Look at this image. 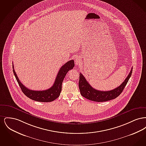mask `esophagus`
<instances>
[{"label":"esophagus","instance_id":"esophagus-1","mask_svg":"<svg viewBox=\"0 0 146 146\" xmlns=\"http://www.w3.org/2000/svg\"><path fill=\"white\" fill-rule=\"evenodd\" d=\"M75 63L76 64V65H79L81 64L82 63V60L80 59V58L79 57H76V58L75 59Z\"/></svg>","mask_w":146,"mask_h":146}]
</instances>
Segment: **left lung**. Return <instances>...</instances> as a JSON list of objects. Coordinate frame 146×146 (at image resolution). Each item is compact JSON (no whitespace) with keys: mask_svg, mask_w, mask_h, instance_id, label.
<instances>
[{"mask_svg":"<svg viewBox=\"0 0 146 146\" xmlns=\"http://www.w3.org/2000/svg\"><path fill=\"white\" fill-rule=\"evenodd\" d=\"M132 68L125 80L120 86L110 91H100L93 88L86 80L83 75L80 73L79 88L81 95L84 97L95 102H105L110 101L119 96L125 88L130 76H131Z\"/></svg>","mask_w":146,"mask_h":146,"instance_id":"8db88e82","label":"left lung"}]
</instances>
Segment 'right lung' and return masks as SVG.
I'll return each mask as SVG.
<instances>
[{
	"mask_svg": "<svg viewBox=\"0 0 146 146\" xmlns=\"http://www.w3.org/2000/svg\"><path fill=\"white\" fill-rule=\"evenodd\" d=\"M74 67V62L73 60L68 61L63 65L60 70H59L54 84L51 88L45 90L35 91L29 89L21 83L15 71L14 65H13L14 75L23 93L31 100L42 102H51L59 97L62 90L63 80L69 70H72Z\"/></svg>",
	"mask_w": 146,
	"mask_h": 146,
	"instance_id": "add662e5",
	"label": "right lung"
}]
</instances>
